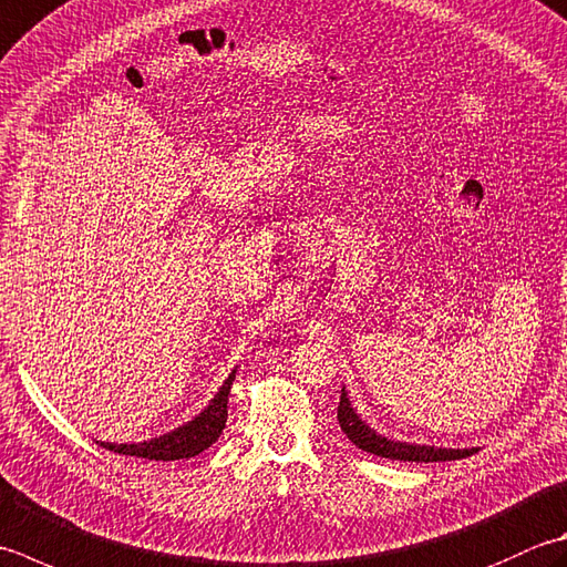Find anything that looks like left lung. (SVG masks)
<instances>
[{
	"mask_svg": "<svg viewBox=\"0 0 567 567\" xmlns=\"http://www.w3.org/2000/svg\"><path fill=\"white\" fill-rule=\"evenodd\" d=\"M337 417L341 430L347 437L363 452L379 454L385 460H401V462H450V460H464L474 454L476 450H445V447H420V445H405V442H391L363 423V420L353 413L347 393L341 391Z\"/></svg>",
	"mask_w": 567,
	"mask_h": 567,
	"instance_id": "1",
	"label": "left lung"
}]
</instances>
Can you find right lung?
<instances>
[{
    "label": "right lung",
    "instance_id": "add662e5",
    "mask_svg": "<svg viewBox=\"0 0 567 567\" xmlns=\"http://www.w3.org/2000/svg\"><path fill=\"white\" fill-rule=\"evenodd\" d=\"M236 381V371L228 375V381L220 388L218 395L210 401V405L202 415L194 417L192 423L169 432V435L140 442V445H113V442H100V447L110 452L125 454V457H142L154 462H172V460H188L208 450L220 437L228 420V395L230 385Z\"/></svg>",
    "mask_w": 567,
    "mask_h": 567
}]
</instances>
